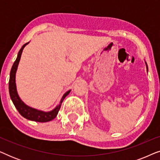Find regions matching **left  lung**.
<instances>
[{"label": "left lung", "instance_id": "obj_1", "mask_svg": "<svg viewBox=\"0 0 160 160\" xmlns=\"http://www.w3.org/2000/svg\"><path fill=\"white\" fill-rule=\"evenodd\" d=\"M145 63H146V70H147V72H148V65H147V63L146 62V61H145Z\"/></svg>", "mask_w": 160, "mask_h": 160}]
</instances>
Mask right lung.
<instances>
[{"label":"right lung","instance_id":"obj_1","mask_svg":"<svg viewBox=\"0 0 160 160\" xmlns=\"http://www.w3.org/2000/svg\"><path fill=\"white\" fill-rule=\"evenodd\" d=\"M28 43H26L25 44H24L18 52L17 54V58L14 62V64L12 65V70L10 72V77H9V83H8V89H9V95L12 99L13 103H14V106L16 107L17 111H19V113L23 117H25V119L30 121H34V122H47L49 121H52V119H54V118L58 115V111L60 110L61 104L63 101V100L65 99V98L68 95L70 92L71 90L67 91L64 95H62V98H61L60 103L54 109H52V111H43L41 110H38V109L32 108V107L28 106V105H26L22 100H21V98H19L17 90V85H16V73L17 71V68H18V65L20 60L22 53L24 48L25 47L26 45H28Z\"/></svg>","mask_w":160,"mask_h":160}]
</instances>
